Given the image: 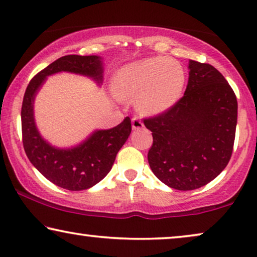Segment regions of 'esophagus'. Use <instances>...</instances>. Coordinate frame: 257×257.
<instances>
[{
    "label": "esophagus",
    "mask_w": 257,
    "mask_h": 257,
    "mask_svg": "<svg viewBox=\"0 0 257 257\" xmlns=\"http://www.w3.org/2000/svg\"><path fill=\"white\" fill-rule=\"evenodd\" d=\"M132 128L133 130H142L144 128V124L142 122V120L138 118H133L132 119Z\"/></svg>",
    "instance_id": "obj_1"
}]
</instances>
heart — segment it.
I'll list each match as a JSON object with an SVG mask.
<instances>
[{
    "label": "heart",
    "mask_w": 257,
    "mask_h": 257,
    "mask_svg": "<svg viewBox=\"0 0 257 257\" xmlns=\"http://www.w3.org/2000/svg\"><path fill=\"white\" fill-rule=\"evenodd\" d=\"M186 85L184 66L175 59L147 57L127 63L115 71L112 92L121 101L136 100L144 115H158L180 100Z\"/></svg>",
    "instance_id": "obj_1"
}]
</instances>
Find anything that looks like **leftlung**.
I'll return each instance as SVG.
<instances>
[{"mask_svg": "<svg viewBox=\"0 0 257 257\" xmlns=\"http://www.w3.org/2000/svg\"><path fill=\"white\" fill-rule=\"evenodd\" d=\"M184 97L171 110L145 119L153 145L147 154L154 175L168 187L192 191L215 179L233 152L237 100L210 64L189 59Z\"/></svg>", "mask_w": 257, "mask_h": 257, "instance_id": "1", "label": "left lung"}]
</instances>
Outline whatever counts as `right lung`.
<instances>
[{
    "mask_svg": "<svg viewBox=\"0 0 257 257\" xmlns=\"http://www.w3.org/2000/svg\"><path fill=\"white\" fill-rule=\"evenodd\" d=\"M59 72L87 77L100 86L104 79L103 57L96 55L64 56L30 80L21 111L23 146L30 163L49 181L69 191H83L103 180L111 171L115 156L131 133V119L126 117L112 128L94 130L86 139L75 146L51 145L38 131L34 104L48 77Z\"/></svg>",
    "mask_w": 257,
    "mask_h": 257,
    "instance_id": "obj_1",
    "label": "right lung"
}]
</instances>
